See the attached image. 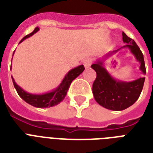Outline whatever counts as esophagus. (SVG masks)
Returning a JSON list of instances; mask_svg holds the SVG:
<instances>
[{"mask_svg": "<svg viewBox=\"0 0 153 153\" xmlns=\"http://www.w3.org/2000/svg\"><path fill=\"white\" fill-rule=\"evenodd\" d=\"M91 62H92V61H91V60L90 59H86L83 60L84 67H86V68H88V67H91Z\"/></svg>", "mask_w": 153, "mask_h": 153, "instance_id": "1", "label": "esophagus"}]
</instances>
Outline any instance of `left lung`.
<instances>
[{
  "mask_svg": "<svg viewBox=\"0 0 153 153\" xmlns=\"http://www.w3.org/2000/svg\"><path fill=\"white\" fill-rule=\"evenodd\" d=\"M122 39L126 44L121 48L129 49L136 59L140 62V70L143 74H146L145 60L142 52L133 39L122 32ZM121 48L108 53L104 59H98L91 65L96 71L97 77L93 83V94L98 104L105 109L121 111L127 109L137 102L141 93L145 82V77L132 82L117 80L109 74L104 66L105 59L113 55Z\"/></svg>",
  "mask_w": 153,
  "mask_h": 153,
  "instance_id": "left-lung-1",
  "label": "left lung"
}]
</instances>
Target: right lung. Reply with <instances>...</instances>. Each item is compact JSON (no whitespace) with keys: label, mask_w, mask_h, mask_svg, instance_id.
Segmentation results:
<instances>
[{"label":"right lung","mask_w":153,"mask_h":153,"mask_svg":"<svg viewBox=\"0 0 153 153\" xmlns=\"http://www.w3.org/2000/svg\"><path fill=\"white\" fill-rule=\"evenodd\" d=\"M39 30V27H36L33 32L27 35V36H25L21 39L20 43L24 41L25 39H27L28 37L32 36V35H34ZM11 67H12V65H11ZM84 70H85V67H84L83 65H80L79 67H74L71 71H69L68 73L65 75L64 79H62V82L59 84V86H58L57 88L53 90L51 92L41 94H30L28 92H26L16 83L13 76H12V79H13V85H14L16 91L19 94V96L25 102H26L32 106L37 107V108H48V107L56 105L64 99L72 81L74 79H76L79 74H82Z\"/></svg>","instance_id":"1"}]
</instances>
